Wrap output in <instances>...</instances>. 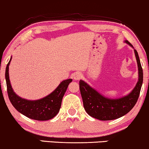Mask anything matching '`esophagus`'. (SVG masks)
<instances>
[{"label": "esophagus", "instance_id": "34e87169", "mask_svg": "<svg viewBox=\"0 0 149 149\" xmlns=\"http://www.w3.org/2000/svg\"><path fill=\"white\" fill-rule=\"evenodd\" d=\"M82 73L80 72H76L75 73H73V78L75 80H79L80 79L82 78Z\"/></svg>", "mask_w": 149, "mask_h": 149}]
</instances>
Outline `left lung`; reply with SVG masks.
<instances>
[{"label":"left lung","mask_w":149,"mask_h":149,"mask_svg":"<svg viewBox=\"0 0 149 149\" xmlns=\"http://www.w3.org/2000/svg\"><path fill=\"white\" fill-rule=\"evenodd\" d=\"M125 42L133 47L128 40ZM134 52L138 67L139 79L135 88L127 96L118 99H109L100 94L85 82L80 80L79 85L84 108L90 116L104 121L118 119L128 113L136 104L142 85L143 71L137 52L134 49Z\"/></svg>","instance_id":"left-lung-1"}]
</instances>
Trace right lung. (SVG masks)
<instances>
[{"instance_id":"add662e5","label":"right lung","mask_w":149,"mask_h":149,"mask_svg":"<svg viewBox=\"0 0 149 149\" xmlns=\"http://www.w3.org/2000/svg\"><path fill=\"white\" fill-rule=\"evenodd\" d=\"M11 60L7 65L5 70L7 94L9 100L15 109L27 118L31 119L45 121L52 119L59 112L62 100L67 88L72 79L64 80L49 95L38 100H27L21 98L13 91L9 78V65Z\"/></svg>"}]
</instances>
